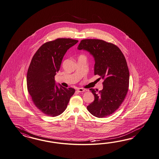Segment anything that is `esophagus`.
Wrapping results in <instances>:
<instances>
[{"label":"esophagus","instance_id":"1","mask_svg":"<svg viewBox=\"0 0 159 159\" xmlns=\"http://www.w3.org/2000/svg\"><path fill=\"white\" fill-rule=\"evenodd\" d=\"M77 91L78 92H79V93H82V92H84V91H86V89H82V88H78V89H77Z\"/></svg>","mask_w":159,"mask_h":159}]
</instances>
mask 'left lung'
<instances>
[{"instance_id": "obj_1", "label": "left lung", "mask_w": 159, "mask_h": 159, "mask_svg": "<svg viewBox=\"0 0 159 159\" xmlns=\"http://www.w3.org/2000/svg\"><path fill=\"white\" fill-rule=\"evenodd\" d=\"M77 49L90 52L95 61L94 75L104 79L103 89L97 93L90 89L94 101L87 106L91 114L99 118L112 115L127 93L129 73L125 56L112 43L99 39H84Z\"/></svg>"}]
</instances>
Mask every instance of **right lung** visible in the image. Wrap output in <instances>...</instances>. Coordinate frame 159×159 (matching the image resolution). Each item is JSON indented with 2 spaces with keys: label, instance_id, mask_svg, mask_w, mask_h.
I'll list each match as a JSON object with an SVG mask.
<instances>
[{
  "label": "right lung",
  "instance_id": "add662e5",
  "mask_svg": "<svg viewBox=\"0 0 159 159\" xmlns=\"http://www.w3.org/2000/svg\"><path fill=\"white\" fill-rule=\"evenodd\" d=\"M77 42L60 38L44 43L30 62L26 76L28 91L35 106L47 116L54 117L63 113L75 93L74 89L56 84L54 77L66 52Z\"/></svg>",
  "mask_w": 159,
  "mask_h": 159
}]
</instances>
